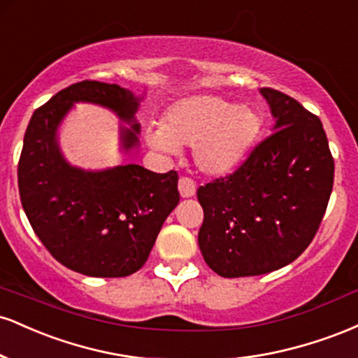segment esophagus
<instances>
[{"instance_id": "34e87169", "label": "esophagus", "mask_w": 358, "mask_h": 358, "mask_svg": "<svg viewBox=\"0 0 358 358\" xmlns=\"http://www.w3.org/2000/svg\"><path fill=\"white\" fill-rule=\"evenodd\" d=\"M178 192H180V195L183 196V199H190V196L195 195L196 185L192 178H187V176H183V178H180V182H178Z\"/></svg>"}]
</instances>
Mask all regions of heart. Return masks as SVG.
I'll return each instance as SVG.
<instances>
[{
	"label": "heart",
	"instance_id": "obj_1",
	"mask_svg": "<svg viewBox=\"0 0 358 358\" xmlns=\"http://www.w3.org/2000/svg\"><path fill=\"white\" fill-rule=\"evenodd\" d=\"M261 116L249 106L215 96H193L175 102L163 124L146 129V143L162 153L193 148V162L205 175L224 176L244 162L261 133Z\"/></svg>",
	"mask_w": 358,
	"mask_h": 358
}]
</instances>
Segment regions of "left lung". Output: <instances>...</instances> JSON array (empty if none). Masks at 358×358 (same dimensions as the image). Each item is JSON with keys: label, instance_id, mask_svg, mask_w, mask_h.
Masks as SVG:
<instances>
[{"label": "left lung", "instance_id": "8db88e82", "mask_svg": "<svg viewBox=\"0 0 358 358\" xmlns=\"http://www.w3.org/2000/svg\"><path fill=\"white\" fill-rule=\"evenodd\" d=\"M261 96L273 134L239 170L196 190L200 250L222 278L259 276L293 262L313 241L334 187L322 121L279 90L264 87Z\"/></svg>", "mask_w": 358, "mask_h": 358}]
</instances>
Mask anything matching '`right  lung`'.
<instances>
[{"label": "right lung", "instance_id": "right-lung-1", "mask_svg": "<svg viewBox=\"0 0 358 358\" xmlns=\"http://www.w3.org/2000/svg\"><path fill=\"white\" fill-rule=\"evenodd\" d=\"M143 97L117 84L77 82L36 109L24 133L18 163L23 210L48 252L85 276L124 278L145 264L180 202L178 175L134 163L104 170L73 166L60 150V126L79 102L101 106L122 122L119 146L129 155L139 148Z\"/></svg>", "mask_w": 358, "mask_h": 358}]
</instances>
